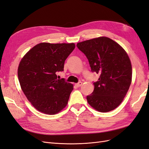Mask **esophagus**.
Here are the masks:
<instances>
[{"label":"esophagus","mask_w":149,"mask_h":149,"mask_svg":"<svg viewBox=\"0 0 149 149\" xmlns=\"http://www.w3.org/2000/svg\"><path fill=\"white\" fill-rule=\"evenodd\" d=\"M75 85H76V86H77V87L81 86L82 85V82L79 81V82H78V83H76V84H75Z\"/></svg>","instance_id":"obj_1"}]
</instances>
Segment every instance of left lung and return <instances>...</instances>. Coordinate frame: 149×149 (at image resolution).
I'll return each instance as SVG.
<instances>
[{
    "label": "left lung",
    "mask_w": 149,
    "mask_h": 149,
    "mask_svg": "<svg viewBox=\"0 0 149 149\" xmlns=\"http://www.w3.org/2000/svg\"><path fill=\"white\" fill-rule=\"evenodd\" d=\"M78 49L86 56L92 72L100 77L93 82L94 90L86 96L96 110L108 112L122 103L132 82L130 60L118 43L107 37L79 42Z\"/></svg>",
    "instance_id": "left-lung-1"
}]
</instances>
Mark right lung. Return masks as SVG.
Here are the masks:
<instances>
[{"mask_svg": "<svg viewBox=\"0 0 149 149\" xmlns=\"http://www.w3.org/2000/svg\"><path fill=\"white\" fill-rule=\"evenodd\" d=\"M75 47L74 43L38 44L27 52L19 63L18 78L27 100L38 111L54 115L65 108L73 84L57 79Z\"/></svg>", "mask_w": 149, "mask_h": 149, "instance_id": "obj_1", "label": "right lung"}]
</instances>
